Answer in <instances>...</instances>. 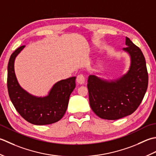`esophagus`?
Instances as JSON below:
<instances>
[{
    "label": "esophagus",
    "instance_id": "1",
    "mask_svg": "<svg viewBox=\"0 0 156 156\" xmlns=\"http://www.w3.org/2000/svg\"><path fill=\"white\" fill-rule=\"evenodd\" d=\"M77 83L79 85H83L85 83V77L83 75H77V79H76Z\"/></svg>",
    "mask_w": 156,
    "mask_h": 156
}]
</instances>
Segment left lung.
<instances>
[{
  "instance_id": "8db88e82",
  "label": "left lung",
  "mask_w": 156,
  "mask_h": 156,
  "mask_svg": "<svg viewBox=\"0 0 156 156\" xmlns=\"http://www.w3.org/2000/svg\"><path fill=\"white\" fill-rule=\"evenodd\" d=\"M122 50L130 57L126 73L116 79L89 76L87 88L90 104L101 119L118 120L133 113L140 105L147 91L148 74L141 49L126 37Z\"/></svg>"
}]
</instances>
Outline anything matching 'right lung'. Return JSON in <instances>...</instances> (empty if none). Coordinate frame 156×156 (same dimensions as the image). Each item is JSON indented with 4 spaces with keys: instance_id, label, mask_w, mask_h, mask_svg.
<instances>
[{
    "instance_id": "right-lung-1",
    "label": "right lung",
    "mask_w": 156,
    "mask_h": 156,
    "mask_svg": "<svg viewBox=\"0 0 156 156\" xmlns=\"http://www.w3.org/2000/svg\"><path fill=\"white\" fill-rule=\"evenodd\" d=\"M25 46L12 54L8 64L9 95L16 110L33 125H46L58 122L65 114L70 95L75 88L76 77L57 81L44 96L30 94L19 83L15 73V60Z\"/></svg>"
}]
</instances>
